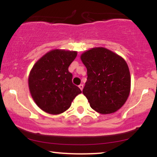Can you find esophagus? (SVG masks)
I'll return each mask as SVG.
<instances>
[{"mask_svg":"<svg viewBox=\"0 0 157 157\" xmlns=\"http://www.w3.org/2000/svg\"><path fill=\"white\" fill-rule=\"evenodd\" d=\"M79 88H80V90H82V89H83V85H82V84L79 85Z\"/></svg>","mask_w":157,"mask_h":157,"instance_id":"1","label":"esophagus"}]
</instances>
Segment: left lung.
Instances as JSON below:
<instances>
[{
  "mask_svg": "<svg viewBox=\"0 0 157 157\" xmlns=\"http://www.w3.org/2000/svg\"><path fill=\"white\" fill-rule=\"evenodd\" d=\"M81 60L87 68L82 93L94 110L107 114L120 109L130 93L131 77L123 58L105 48L84 52Z\"/></svg>",
  "mask_w": 157,
  "mask_h": 157,
  "instance_id": "obj_1",
  "label": "left lung"
}]
</instances>
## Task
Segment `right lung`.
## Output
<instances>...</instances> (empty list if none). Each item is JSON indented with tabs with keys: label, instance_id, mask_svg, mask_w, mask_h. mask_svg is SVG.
Wrapping results in <instances>:
<instances>
[{
	"label": "right lung",
	"instance_id": "right-lung-1",
	"mask_svg": "<svg viewBox=\"0 0 157 157\" xmlns=\"http://www.w3.org/2000/svg\"><path fill=\"white\" fill-rule=\"evenodd\" d=\"M77 52L55 49L43 56L29 77V87L35 103L43 111L58 114L66 111L82 91L72 82L68 66Z\"/></svg>",
	"mask_w": 157,
	"mask_h": 157
}]
</instances>
